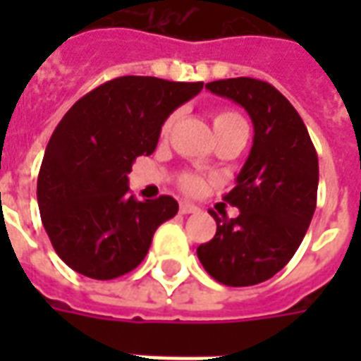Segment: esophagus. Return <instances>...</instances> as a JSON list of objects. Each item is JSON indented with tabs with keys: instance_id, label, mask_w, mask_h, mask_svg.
I'll use <instances>...</instances> for the list:
<instances>
[{
	"instance_id": "1",
	"label": "esophagus",
	"mask_w": 361,
	"mask_h": 361,
	"mask_svg": "<svg viewBox=\"0 0 361 361\" xmlns=\"http://www.w3.org/2000/svg\"><path fill=\"white\" fill-rule=\"evenodd\" d=\"M199 211V207H195L193 203H188V201H181L180 203V212L181 214H191V212Z\"/></svg>"
}]
</instances>
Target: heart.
I'll return each instance as SVG.
<instances>
[{
  "instance_id": "heart-1",
  "label": "heart",
  "mask_w": 361,
  "mask_h": 361,
  "mask_svg": "<svg viewBox=\"0 0 361 361\" xmlns=\"http://www.w3.org/2000/svg\"><path fill=\"white\" fill-rule=\"evenodd\" d=\"M173 123V116L170 118H166V121L160 127V135L166 137V135L170 133V129H172ZM238 123H245L243 118L238 114V111L232 110H222L216 111L214 116H212V126H214V131H220V129H226V127L238 126ZM180 185L189 193H199L201 189H203V180L197 176V173H183L180 178Z\"/></svg>"
}]
</instances>
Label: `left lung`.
Segmentation results:
<instances>
[{
    "label": "left lung",
    "mask_w": 361,
    "mask_h": 361,
    "mask_svg": "<svg viewBox=\"0 0 361 361\" xmlns=\"http://www.w3.org/2000/svg\"><path fill=\"white\" fill-rule=\"evenodd\" d=\"M207 89L243 106L253 121V147L224 201L240 209L216 220V234L197 247L212 279L253 286L284 269L300 247L317 204L319 160L307 127L271 82L238 77Z\"/></svg>",
    "instance_id": "8db88e82"
}]
</instances>
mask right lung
Instances as JSON below:
<instances>
[{"label": "right lung", "instance_id": "obj_1", "mask_svg": "<svg viewBox=\"0 0 361 361\" xmlns=\"http://www.w3.org/2000/svg\"><path fill=\"white\" fill-rule=\"evenodd\" d=\"M203 82L127 75L71 106L51 133L38 173V209L59 259L96 280L141 265L157 228L176 216L170 195L137 201L127 173L152 154L160 127Z\"/></svg>", "mask_w": 361, "mask_h": 361}]
</instances>
